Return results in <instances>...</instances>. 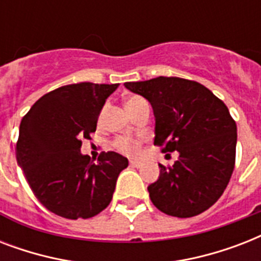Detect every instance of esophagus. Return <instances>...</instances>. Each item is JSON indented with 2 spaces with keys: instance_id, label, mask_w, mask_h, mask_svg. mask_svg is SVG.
I'll use <instances>...</instances> for the list:
<instances>
[{
  "instance_id": "obj_1",
  "label": "esophagus",
  "mask_w": 261,
  "mask_h": 261,
  "mask_svg": "<svg viewBox=\"0 0 261 261\" xmlns=\"http://www.w3.org/2000/svg\"><path fill=\"white\" fill-rule=\"evenodd\" d=\"M130 165L133 168H141L142 167V163L141 161H130Z\"/></svg>"
}]
</instances>
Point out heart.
I'll return each instance as SVG.
<instances>
[{
  "label": "heart",
  "mask_w": 261,
  "mask_h": 261,
  "mask_svg": "<svg viewBox=\"0 0 261 261\" xmlns=\"http://www.w3.org/2000/svg\"><path fill=\"white\" fill-rule=\"evenodd\" d=\"M145 102L142 97L139 96H131L126 100V108L128 112L134 111L139 104ZM141 145H142V141L138 138H133V137H120L114 142L115 149H118L120 153L126 155H130V157H137V155L141 153Z\"/></svg>",
  "instance_id": "b5f03b06"
}]
</instances>
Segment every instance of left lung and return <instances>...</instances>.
<instances>
[{"label":"left lung","instance_id":"1","mask_svg":"<svg viewBox=\"0 0 261 261\" xmlns=\"http://www.w3.org/2000/svg\"><path fill=\"white\" fill-rule=\"evenodd\" d=\"M151 104L154 145L177 151L173 167L159 164V180L147 187L160 211L190 218L214 204L229 184L236 163L237 126L222 100L204 85L178 79L126 83Z\"/></svg>","mask_w":261,"mask_h":261}]
</instances>
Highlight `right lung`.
<instances>
[{
	"instance_id": "1",
	"label": "right lung",
	"mask_w": 261,
	"mask_h": 261,
	"mask_svg": "<svg viewBox=\"0 0 261 261\" xmlns=\"http://www.w3.org/2000/svg\"><path fill=\"white\" fill-rule=\"evenodd\" d=\"M119 84L80 83L39 98L20 123L16 157L31 190L51 213L92 218L112 200L128 160L102 151L97 163L81 154L83 139L96 131L107 97Z\"/></svg>"
}]
</instances>
